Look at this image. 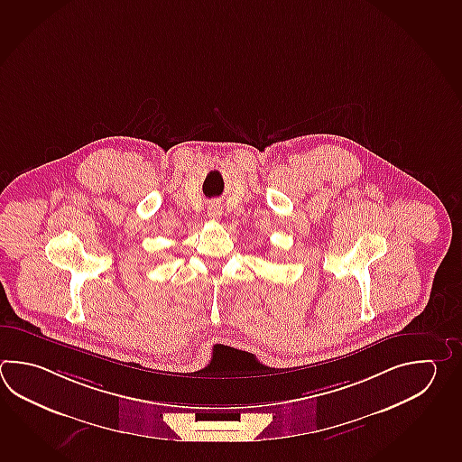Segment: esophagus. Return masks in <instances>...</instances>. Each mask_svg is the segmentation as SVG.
<instances>
[{
  "mask_svg": "<svg viewBox=\"0 0 462 462\" xmlns=\"http://www.w3.org/2000/svg\"><path fill=\"white\" fill-rule=\"evenodd\" d=\"M220 216H222V208H217V206L208 208V217H210V218H218Z\"/></svg>",
  "mask_w": 462,
  "mask_h": 462,
  "instance_id": "34e87169",
  "label": "esophagus"
}]
</instances>
